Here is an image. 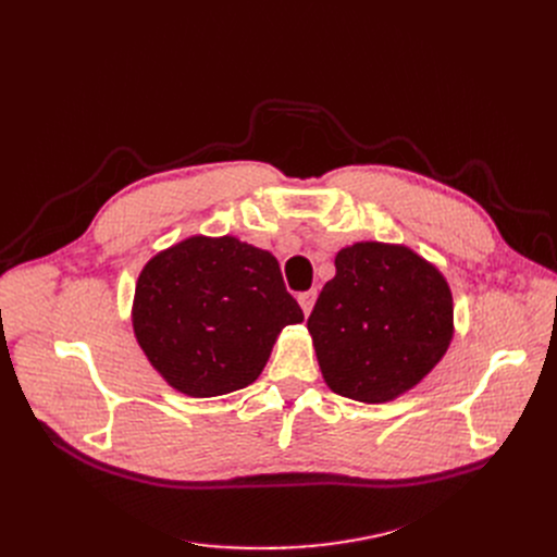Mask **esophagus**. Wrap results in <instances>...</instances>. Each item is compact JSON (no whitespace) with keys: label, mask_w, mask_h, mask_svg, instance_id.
<instances>
[{"label":"esophagus","mask_w":557,"mask_h":557,"mask_svg":"<svg viewBox=\"0 0 557 557\" xmlns=\"http://www.w3.org/2000/svg\"><path fill=\"white\" fill-rule=\"evenodd\" d=\"M315 288H311V290H305V294H300L298 296V302H300V307H302V311H305V315L311 311V307H313V302H315Z\"/></svg>","instance_id":"34e87169"}]
</instances>
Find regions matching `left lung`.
Here are the masks:
<instances>
[{
  "label": "left lung",
  "instance_id": "1",
  "mask_svg": "<svg viewBox=\"0 0 557 557\" xmlns=\"http://www.w3.org/2000/svg\"><path fill=\"white\" fill-rule=\"evenodd\" d=\"M334 263L307 320L320 372L336 395L391 401L445 357L454 334L449 284L406 246L361 242Z\"/></svg>",
  "mask_w": 557,
  "mask_h": 557
}]
</instances>
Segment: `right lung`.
Listing matches in <instances>:
<instances>
[{
  "instance_id": "add662e5",
  "label": "right lung",
  "mask_w": 557,
  "mask_h": 557,
  "mask_svg": "<svg viewBox=\"0 0 557 557\" xmlns=\"http://www.w3.org/2000/svg\"><path fill=\"white\" fill-rule=\"evenodd\" d=\"M277 259L234 237H189L139 273L133 330L166 384L189 397L246 388L277 334L302 323Z\"/></svg>"
}]
</instances>
